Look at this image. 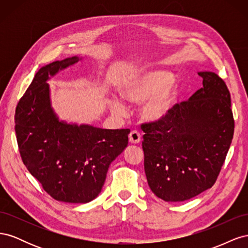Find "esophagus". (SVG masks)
<instances>
[{"label": "esophagus", "instance_id": "esophagus-1", "mask_svg": "<svg viewBox=\"0 0 248 248\" xmlns=\"http://www.w3.org/2000/svg\"><path fill=\"white\" fill-rule=\"evenodd\" d=\"M129 141L131 144H139L140 141V133L137 130H132L129 133Z\"/></svg>", "mask_w": 248, "mask_h": 248}]
</instances>
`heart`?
<instances>
[{
  "label": "heart",
  "mask_w": 248,
  "mask_h": 248,
  "mask_svg": "<svg viewBox=\"0 0 248 248\" xmlns=\"http://www.w3.org/2000/svg\"><path fill=\"white\" fill-rule=\"evenodd\" d=\"M171 76L160 69H141L127 78L120 87L122 98L132 103H142L141 116L147 121L157 122L166 118L177 98V89ZM110 110L123 115L125 107L117 99L109 102Z\"/></svg>",
  "instance_id": "1"
}]
</instances>
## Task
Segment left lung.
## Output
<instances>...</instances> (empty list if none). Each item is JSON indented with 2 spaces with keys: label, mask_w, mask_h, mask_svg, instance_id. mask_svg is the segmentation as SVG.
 <instances>
[{
  "label": "left lung",
  "mask_w": 248,
  "mask_h": 248,
  "mask_svg": "<svg viewBox=\"0 0 248 248\" xmlns=\"http://www.w3.org/2000/svg\"><path fill=\"white\" fill-rule=\"evenodd\" d=\"M202 88L161 121L141 124L150 188L166 202H183L214 185L234 136L231 94L214 72L198 73Z\"/></svg>",
  "instance_id": "left-lung-1"
}]
</instances>
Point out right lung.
<instances>
[{
  "instance_id": "obj_1",
  "label": "right lung",
  "mask_w": 248,
  "mask_h": 248,
  "mask_svg": "<svg viewBox=\"0 0 248 248\" xmlns=\"http://www.w3.org/2000/svg\"><path fill=\"white\" fill-rule=\"evenodd\" d=\"M67 58L42 67L16 109L21 160L42 188L60 202L84 204L101 191L111 161L128 145L129 129H102L59 121L47 79L78 62Z\"/></svg>"
}]
</instances>
